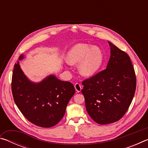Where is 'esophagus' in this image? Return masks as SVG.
<instances>
[{"instance_id":"obj_1","label":"esophagus","mask_w":148,"mask_h":148,"mask_svg":"<svg viewBox=\"0 0 148 148\" xmlns=\"http://www.w3.org/2000/svg\"><path fill=\"white\" fill-rule=\"evenodd\" d=\"M74 87H75V89H76L77 92H80V91H81L82 89V86H81V85H80L79 84H78V83L75 84Z\"/></svg>"}]
</instances>
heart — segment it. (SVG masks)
<instances>
[{"mask_svg": "<svg viewBox=\"0 0 148 148\" xmlns=\"http://www.w3.org/2000/svg\"><path fill=\"white\" fill-rule=\"evenodd\" d=\"M66 60L71 64L79 63V73L85 77H91L101 68L103 54L99 47L87 44H77L67 53Z\"/></svg>", "mask_w": 148, "mask_h": 148, "instance_id": "obj_1", "label": "heart"}]
</instances>
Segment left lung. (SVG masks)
I'll list each match as a JSON object with an SVG mask.
<instances>
[{"instance_id":"obj_1","label":"left lung","mask_w":148,"mask_h":148,"mask_svg":"<svg viewBox=\"0 0 148 148\" xmlns=\"http://www.w3.org/2000/svg\"><path fill=\"white\" fill-rule=\"evenodd\" d=\"M106 69L82 82L87 113L101 125L117 121L133 99L136 75L129 56L111 42Z\"/></svg>"}]
</instances>
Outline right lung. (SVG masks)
Wrapping results in <instances>:
<instances>
[{
    "mask_svg": "<svg viewBox=\"0 0 148 148\" xmlns=\"http://www.w3.org/2000/svg\"><path fill=\"white\" fill-rule=\"evenodd\" d=\"M14 65L12 91L17 106L32 123L51 127L63 117L69 102L75 93L73 84L49 75L39 83H34L24 74L19 61Z\"/></svg>",
    "mask_w": 148,
    "mask_h": 148,
    "instance_id": "obj_1",
    "label": "right lung"
}]
</instances>
